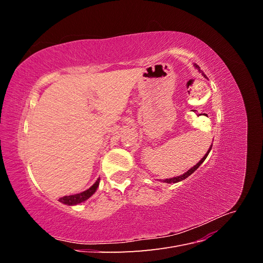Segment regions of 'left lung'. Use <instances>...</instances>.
<instances>
[{
	"mask_svg": "<svg viewBox=\"0 0 263 263\" xmlns=\"http://www.w3.org/2000/svg\"><path fill=\"white\" fill-rule=\"evenodd\" d=\"M195 67L198 69V70H200V67H198L197 65H195ZM200 72H201V71H200ZM204 74V73H203ZM211 149H212V146L210 147V149H209V151H208V153H206V155L202 158V160L200 161V162H198V163H196L194 166H192V168H191L187 172H185L184 174H182V176H180V177H176V178H171V179H166V180H164V182H166V183H177V182H180V181H182V180H184V179H186L187 177H190L191 176V174H192L197 168H198V166H200L203 162H204V160H205V159H206V157H208L209 156V154H210V151H211Z\"/></svg>",
	"mask_w": 263,
	"mask_h": 263,
	"instance_id": "obj_1",
	"label": "left lung"
}]
</instances>
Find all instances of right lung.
Wrapping results in <instances>:
<instances>
[{"label":"right lung","instance_id":"add662e5","mask_svg":"<svg viewBox=\"0 0 263 263\" xmlns=\"http://www.w3.org/2000/svg\"><path fill=\"white\" fill-rule=\"evenodd\" d=\"M99 184H100V179H98V181L95 182L90 189H87L86 191H84V192L79 193V194H74V195L60 197L59 202L66 204V205H76V204L81 203V202L87 200V198H89L92 194H94L95 191H97V189L99 187Z\"/></svg>","mask_w":263,"mask_h":263}]
</instances>
